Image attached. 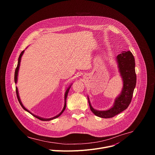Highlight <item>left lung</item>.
Wrapping results in <instances>:
<instances>
[{
    "label": "left lung",
    "mask_w": 155,
    "mask_h": 155,
    "mask_svg": "<svg viewBox=\"0 0 155 155\" xmlns=\"http://www.w3.org/2000/svg\"><path fill=\"white\" fill-rule=\"evenodd\" d=\"M119 72L123 81V86L120 95L115 100L114 106L105 111H99L93 108L87 97L90 109L96 116L103 118L115 117L126 110L129 105L136 84L135 59L130 51H123L117 57Z\"/></svg>",
    "instance_id": "8db88e82"
}]
</instances>
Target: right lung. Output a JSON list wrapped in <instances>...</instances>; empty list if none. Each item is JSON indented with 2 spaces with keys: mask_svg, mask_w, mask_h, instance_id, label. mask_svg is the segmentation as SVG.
I'll return each mask as SVG.
<instances>
[{
  "mask_svg": "<svg viewBox=\"0 0 155 155\" xmlns=\"http://www.w3.org/2000/svg\"><path fill=\"white\" fill-rule=\"evenodd\" d=\"M24 51H25V50H23V51H22V52L21 53V54H19V58H18V65H17V67H16V69H15V83H17L18 74V71H19V65H20L21 59L22 56H23V53H24ZM71 86H72V85H71V86L68 88V89L66 90V91H65V97H64V98H65V99H64L65 102H64V108H63L62 110L61 111V112L59 114H58V115H56V116H55V117H53V118H41V117H38V116L35 115L34 114H32L31 112H29V110H28V109H26V108L24 107V105H23V104H22V102H21V100H20L19 96V93H18V88H17L16 87V96H17L18 100V101H19V104H20V105H21V107H22L23 108V109H24V110H26V111H27L28 112H29V114H31L32 115H33L34 117H35V118H37L39 119L40 120H41V121H50V120H53V119H55V118H56L59 117V116L62 114V112L64 111V110H65V107H66V99H67V97H68V93H69V90H70V88H71Z\"/></svg>",
  "mask_w": 155,
  "mask_h": 155,
  "instance_id": "1",
  "label": "right lung"
}]
</instances>
